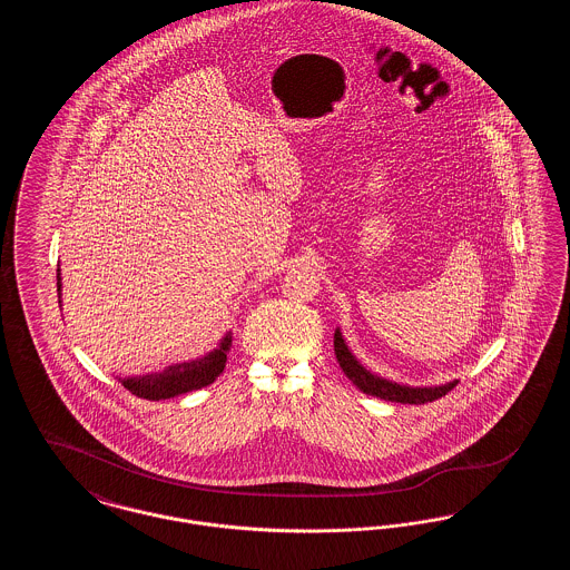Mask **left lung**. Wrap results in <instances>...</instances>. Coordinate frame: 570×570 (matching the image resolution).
I'll return each instance as SVG.
<instances>
[{
    "label": "left lung",
    "instance_id": "1",
    "mask_svg": "<svg viewBox=\"0 0 570 570\" xmlns=\"http://www.w3.org/2000/svg\"><path fill=\"white\" fill-rule=\"evenodd\" d=\"M333 348H335L340 367L344 370V374L348 379L353 380V384H356L363 393L374 395L380 400H389V402H397V404H428V402H434L438 397L446 395L458 384V380H453V382H446V384H440V386H406V384H397V382L380 379L376 374L367 372L354 358L353 353L348 351V346L344 342V337H342V333H340V328H335Z\"/></svg>",
    "mask_w": 570,
    "mask_h": 570
}]
</instances>
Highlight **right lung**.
Returning <instances> with one entry per match:
<instances>
[{
    "mask_svg": "<svg viewBox=\"0 0 570 570\" xmlns=\"http://www.w3.org/2000/svg\"><path fill=\"white\" fill-rule=\"evenodd\" d=\"M57 293H59V303H61V275L57 269ZM233 337L226 333V337L219 342L216 351H212L200 358H194L188 363H175L168 365L163 372L156 374H145V376H132V379H119V382L142 400H170L184 393H190L196 389H203L212 384L214 380L224 372L226 367V353L230 351Z\"/></svg>",
    "mask_w": 570,
    "mask_h": 570,
    "instance_id": "right-lung-1",
    "label": "right lung"
}]
</instances>
